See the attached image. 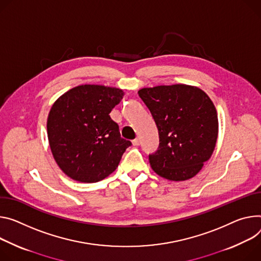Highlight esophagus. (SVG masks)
<instances>
[{
  "instance_id": "1",
  "label": "esophagus",
  "mask_w": 261,
  "mask_h": 261,
  "mask_svg": "<svg viewBox=\"0 0 261 261\" xmlns=\"http://www.w3.org/2000/svg\"><path fill=\"white\" fill-rule=\"evenodd\" d=\"M132 144H133V146H139V144H140L139 137H136L135 139H133V140H132Z\"/></svg>"
}]
</instances>
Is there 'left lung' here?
<instances>
[{
  "label": "left lung",
  "mask_w": 261,
  "mask_h": 261,
  "mask_svg": "<svg viewBox=\"0 0 261 261\" xmlns=\"http://www.w3.org/2000/svg\"><path fill=\"white\" fill-rule=\"evenodd\" d=\"M159 134V147L149 155L153 171L168 180L195 177L216 148L219 121L207 94L196 86L175 84L141 88Z\"/></svg>",
  "instance_id": "left-lung-1"
}]
</instances>
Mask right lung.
Instances as JSON below:
<instances>
[{
  "label": "right lung",
  "mask_w": 261,
  "mask_h": 261,
  "mask_svg": "<svg viewBox=\"0 0 261 261\" xmlns=\"http://www.w3.org/2000/svg\"><path fill=\"white\" fill-rule=\"evenodd\" d=\"M124 91L104 85H79L53 104L46 122L50 148L61 171L93 183L113 173L131 141L121 137L109 113Z\"/></svg>",
  "instance_id": "1"
}]
</instances>
